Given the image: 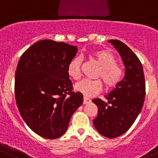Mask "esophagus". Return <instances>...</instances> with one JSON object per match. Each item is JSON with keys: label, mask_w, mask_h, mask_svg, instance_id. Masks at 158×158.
Returning a JSON list of instances; mask_svg holds the SVG:
<instances>
[{"label": "esophagus", "mask_w": 158, "mask_h": 158, "mask_svg": "<svg viewBox=\"0 0 158 158\" xmlns=\"http://www.w3.org/2000/svg\"><path fill=\"white\" fill-rule=\"evenodd\" d=\"M90 100L89 99V98H87V97H83V104H89V103H90Z\"/></svg>", "instance_id": "1"}]
</instances>
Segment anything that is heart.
<instances>
[{"label": "heart", "instance_id": "b5f03b06", "mask_svg": "<svg viewBox=\"0 0 158 158\" xmlns=\"http://www.w3.org/2000/svg\"><path fill=\"white\" fill-rule=\"evenodd\" d=\"M97 63L101 65L97 72V78H101L107 88H113L122 81L123 70L116 63V57L112 53L106 50L97 51L93 54ZM68 74L73 79H79L81 76V59L76 57L68 65ZM103 83L101 79H83L75 85V89L85 97H92L101 92Z\"/></svg>", "mask_w": 158, "mask_h": 158}]
</instances>
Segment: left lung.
Instances as JSON below:
<instances>
[{"label": "left lung", "mask_w": 158, "mask_h": 158, "mask_svg": "<svg viewBox=\"0 0 158 158\" xmlns=\"http://www.w3.org/2000/svg\"><path fill=\"white\" fill-rule=\"evenodd\" d=\"M121 55L126 67L124 79L110 94L101 99L92 100L98 107L93 121L96 129L107 138H115L127 132L139 115L146 94L145 77L139 59L127 45L118 40H110Z\"/></svg>", "instance_id": "1"}]
</instances>
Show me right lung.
Instances as JSON below:
<instances>
[{"mask_svg":"<svg viewBox=\"0 0 158 158\" xmlns=\"http://www.w3.org/2000/svg\"><path fill=\"white\" fill-rule=\"evenodd\" d=\"M77 51L76 46L44 40L26 50L18 63V108L27 126L46 139L61 136L83 102L82 94L73 91L68 74V65Z\"/></svg>","mask_w":158,"mask_h":158,"instance_id":"1","label":"right lung"}]
</instances>
